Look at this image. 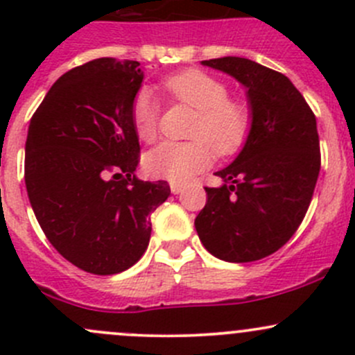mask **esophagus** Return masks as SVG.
Returning <instances> with one entry per match:
<instances>
[{"label": "esophagus", "instance_id": "esophagus-1", "mask_svg": "<svg viewBox=\"0 0 355 355\" xmlns=\"http://www.w3.org/2000/svg\"><path fill=\"white\" fill-rule=\"evenodd\" d=\"M170 189H171V192H173V194H180V192L184 191V185L173 182V184H170Z\"/></svg>", "mask_w": 355, "mask_h": 355}]
</instances>
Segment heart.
Here are the masks:
<instances>
[{"label": "heart", "mask_w": 355, "mask_h": 355, "mask_svg": "<svg viewBox=\"0 0 355 355\" xmlns=\"http://www.w3.org/2000/svg\"><path fill=\"white\" fill-rule=\"evenodd\" d=\"M170 101L196 110L189 127L191 141L163 142L144 157V168L151 177L171 182H187L206 170L213 157L230 156L247 141L252 113L244 101L228 96L223 80L202 70H182L159 82ZM161 108L149 89H139L132 98L130 116L137 137L155 142L159 130Z\"/></svg>", "instance_id": "b5f03b06"}]
</instances>
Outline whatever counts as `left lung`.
Here are the masks:
<instances>
[{
  "mask_svg": "<svg viewBox=\"0 0 355 355\" xmlns=\"http://www.w3.org/2000/svg\"><path fill=\"white\" fill-rule=\"evenodd\" d=\"M202 65L245 85L252 125L237 159L216 171L223 185L204 187L196 230L218 259L252 263L287 244L306 216L321 168L316 116L280 71L239 56Z\"/></svg>",
  "mask_w": 355,
  "mask_h": 355,
  "instance_id": "obj_1",
  "label": "left lung"
}]
</instances>
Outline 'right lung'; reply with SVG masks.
I'll return each mask as SVG.
<instances>
[{
	"instance_id": "obj_1",
	"label": "right lung",
	"mask_w": 355,
	"mask_h": 355,
	"mask_svg": "<svg viewBox=\"0 0 355 355\" xmlns=\"http://www.w3.org/2000/svg\"><path fill=\"white\" fill-rule=\"evenodd\" d=\"M141 63L98 58L68 70L32 114L25 187L51 245L73 266L114 275L134 266L151 239V213L170 196L142 182L130 116Z\"/></svg>"
}]
</instances>
